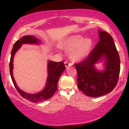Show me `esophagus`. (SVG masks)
I'll list each match as a JSON object with an SVG mask.
<instances>
[{
  "instance_id": "34e87169",
  "label": "esophagus",
  "mask_w": 129,
  "mask_h": 129,
  "mask_svg": "<svg viewBox=\"0 0 129 129\" xmlns=\"http://www.w3.org/2000/svg\"><path fill=\"white\" fill-rule=\"evenodd\" d=\"M64 64H65V67H66V68H68V67H71V65H72L71 63V62H69L68 61H65Z\"/></svg>"
}]
</instances>
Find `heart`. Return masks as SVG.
I'll return each mask as SVG.
<instances>
[{"mask_svg":"<svg viewBox=\"0 0 129 129\" xmlns=\"http://www.w3.org/2000/svg\"><path fill=\"white\" fill-rule=\"evenodd\" d=\"M92 46L91 39H85L80 35H74L69 37L62 47L67 51H72L71 56L73 60H80L88 55Z\"/></svg>","mask_w":129,"mask_h":129,"instance_id":"heart-1","label":"heart"}]
</instances>
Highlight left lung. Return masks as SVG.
<instances>
[{"mask_svg":"<svg viewBox=\"0 0 129 129\" xmlns=\"http://www.w3.org/2000/svg\"><path fill=\"white\" fill-rule=\"evenodd\" d=\"M100 40L88 57L75 64L77 72L78 88L89 97H97L112 91L116 86L120 72V59L113 38L106 31L100 30ZM104 56L106 67L98 72L94 64Z\"/></svg>","mask_w":129,"mask_h":129,"instance_id":"1","label":"left lung"}]
</instances>
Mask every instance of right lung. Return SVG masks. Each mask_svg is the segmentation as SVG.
<instances>
[{"label": "right lung", "mask_w": 129, "mask_h": 129, "mask_svg": "<svg viewBox=\"0 0 129 129\" xmlns=\"http://www.w3.org/2000/svg\"><path fill=\"white\" fill-rule=\"evenodd\" d=\"M39 41V40L38 39L32 36H23L19 40H17L13 46L10 62V75L15 88L21 97L30 102H34V103L43 102L51 99L57 89V85L58 80H59L61 73L65 69L64 63L62 61L54 62L49 61H48V76L47 78L46 86L43 90L39 93L31 94H28L24 92L18 88L16 82H15L12 73L13 60H14L15 54L17 50L20 48L22 44H38Z\"/></svg>", "instance_id": "obj_1"}]
</instances>
